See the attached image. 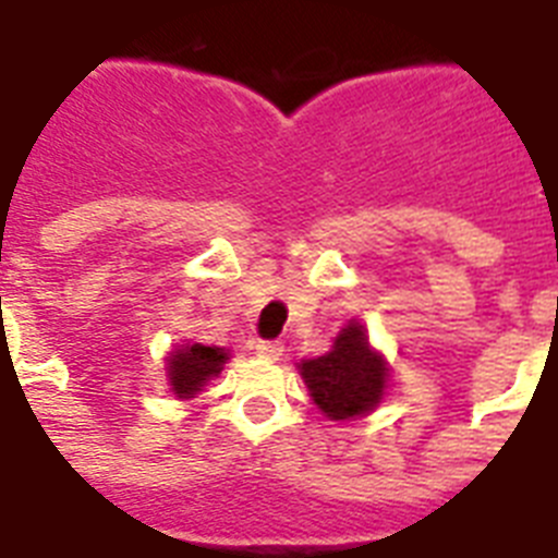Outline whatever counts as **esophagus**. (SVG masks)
I'll return each mask as SVG.
<instances>
[{
  "instance_id": "esophagus-1",
  "label": "esophagus",
  "mask_w": 558,
  "mask_h": 558,
  "mask_svg": "<svg viewBox=\"0 0 558 558\" xmlns=\"http://www.w3.org/2000/svg\"><path fill=\"white\" fill-rule=\"evenodd\" d=\"M256 357H263V360H279L282 357V343H276V340H259L256 343Z\"/></svg>"
}]
</instances>
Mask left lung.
Returning <instances> with one entry per match:
<instances>
[{"label":"left lung","instance_id":"8db88e82","mask_svg":"<svg viewBox=\"0 0 558 558\" xmlns=\"http://www.w3.org/2000/svg\"><path fill=\"white\" fill-rule=\"evenodd\" d=\"M304 386L318 411L332 422L366 416L383 402L391 379L386 354L368 343L366 327L352 318L322 357L299 363Z\"/></svg>","mask_w":558,"mask_h":558}]
</instances>
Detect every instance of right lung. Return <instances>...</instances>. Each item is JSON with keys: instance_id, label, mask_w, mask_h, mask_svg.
<instances>
[{"instance_id": "1", "label": "right lung", "mask_w": 558, "mask_h": 558, "mask_svg": "<svg viewBox=\"0 0 558 558\" xmlns=\"http://www.w3.org/2000/svg\"><path fill=\"white\" fill-rule=\"evenodd\" d=\"M231 352L226 347H204V343H181L172 347L165 357L167 386L175 399H195V393L204 391L211 377H218L229 363Z\"/></svg>"}]
</instances>
